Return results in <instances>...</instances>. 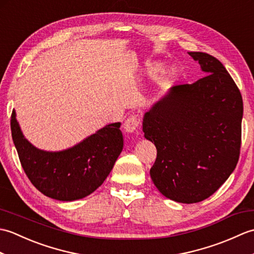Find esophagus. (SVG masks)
Instances as JSON below:
<instances>
[{
  "label": "esophagus",
  "instance_id": "obj_1",
  "mask_svg": "<svg viewBox=\"0 0 254 254\" xmlns=\"http://www.w3.org/2000/svg\"><path fill=\"white\" fill-rule=\"evenodd\" d=\"M139 123H141V120H139V118L137 116L128 117L123 124L124 131L127 133H133L139 127Z\"/></svg>",
  "mask_w": 254,
  "mask_h": 254
}]
</instances>
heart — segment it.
Masks as SVG:
<instances>
[{
  "mask_svg": "<svg viewBox=\"0 0 254 254\" xmlns=\"http://www.w3.org/2000/svg\"><path fill=\"white\" fill-rule=\"evenodd\" d=\"M153 68H154V69H159V68H160V63H155L154 65H153ZM177 74H178L177 67L174 66V65H170V66H168V67H167V68L165 69L164 76H165L166 78L171 79V78L176 77Z\"/></svg>",
  "mask_w": 254,
  "mask_h": 254,
  "instance_id": "1",
  "label": "heart"
}]
</instances>
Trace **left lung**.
<instances>
[{"instance_id":"obj_1","label":"left lung","mask_w":254,"mask_h":254,"mask_svg":"<svg viewBox=\"0 0 254 254\" xmlns=\"http://www.w3.org/2000/svg\"><path fill=\"white\" fill-rule=\"evenodd\" d=\"M205 76L177 85L145 112L144 136L157 158L150 178L159 192L179 203L209 197L239 159L244 104L240 90L216 58L189 52Z\"/></svg>"}]
</instances>
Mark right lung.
Instances as JSON below:
<instances>
[{
  "label": "right lung",
  "instance_id": "1",
  "mask_svg": "<svg viewBox=\"0 0 254 254\" xmlns=\"http://www.w3.org/2000/svg\"><path fill=\"white\" fill-rule=\"evenodd\" d=\"M120 124H107L72 147L48 152L24 136L15 110L10 118L13 142L28 179L46 196L65 202L89 195L109 176L123 148Z\"/></svg>",
  "mask_w": 254,
  "mask_h": 254
}]
</instances>
